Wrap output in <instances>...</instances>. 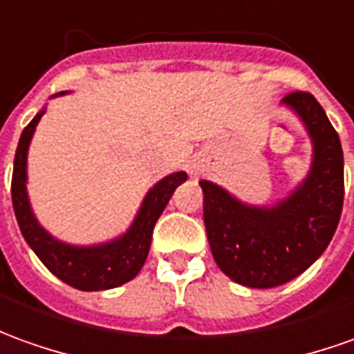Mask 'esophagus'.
<instances>
[{
  "label": "esophagus",
  "mask_w": 354,
  "mask_h": 354,
  "mask_svg": "<svg viewBox=\"0 0 354 354\" xmlns=\"http://www.w3.org/2000/svg\"><path fill=\"white\" fill-rule=\"evenodd\" d=\"M192 173H194V175H196V169H192Z\"/></svg>",
  "instance_id": "esophagus-1"
}]
</instances>
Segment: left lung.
I'll return each instance as SVG.
<instances>
[{
  "label": "left lung",
  "instance_id": "left-lung-1",
  "mask_svg": "<svg viewBox=\"0 0 354 354\" xmlns=\"http://www.w3.org/2000/svg\"><path fill=\"white\" fill-rule=\"evenodd\" d=\"M303 121L312 140L310 171L274 206H250L225 189L201 181L204 225L216 264L235 283L277 287L308 270L328 248L343 208V150L339 135L310 92L281 102Z\"/></svg>",
  "mask_w": 354,
  "mask_h": 354
}]
</instances>
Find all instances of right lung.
Returning <instances> with one entry per match:
<instances>
[{"mask_svg": "<svg viewBox=\"0 0 354 354\" xmlns=\"http://www.w3.org/2000/svg\"><path fill=\"white\" fill-rule=\"evenodd\" d=\"M44 111L46 109L38 111L32 121L24 127L19 146H17V153H15L11 198H13L15 216H17L24 241L28 243V247L32 248L51 274L57 275L61 281H65L75 289L106 291V289H113V287L127 283L136 277L140 268L145 266L150 243H152L153 225L162 216L163 208L167 206L173 191L181 183L187 181V173H171L163 177L162 181L156 183L145 196L140 209L136 212L135 221L121 237L102 243V245H92V247H75V245L57 241L38 223L28 202V192H26L28 146Z\"/></svg>", "mask_w": 354, "mask_h": 354, "instance_id": "1", "label": "right lung"}]
</instances>
